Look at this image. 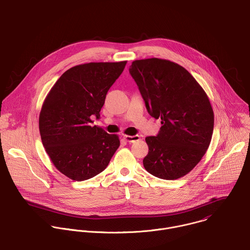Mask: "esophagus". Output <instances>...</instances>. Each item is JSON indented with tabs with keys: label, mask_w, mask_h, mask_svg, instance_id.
<instances>
[{
	"label": "esophagus",
	"mask_w": 250,
	"mask_h": 250,
	"mask_svg": "<svg viewBox=\"0 0 250 250\" xmlns=\"http://www.w3.org/2000/svg\"><path fill=\"white\" fill-rule=\"evenodd\" d=\"M123 138L126 142H128V143H133V142H136V141L140 140V136L139 135H133V136H131V135H124Z\"/></svg>",
	"instance_id": "1"
}]
</instances>
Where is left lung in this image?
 <instances>
[{
  "label": "left lung",
  "instance_id": "obj_1",
  "mask_svg": "<svg viewBox=\"0 0 250 250\" xmlns=\"http://www.w3.org/2000/svg\"><path fill=\"white\" fill-rule=\"evenodd\" d=\"M129 73L148 113L163 125L157 136L145 138V169L166 180L183 177L201 162L211 141L214 114L208 96L184 67L167 59L135 60Z\"/></svg>",
  "mask_w": 250,
  "mask_h": 250
}]
</instances>
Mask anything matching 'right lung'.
I'll use <instances>...</instances> for the list:
<instances>
[{
    "label": "right lung",
    "instance_id": "right-lung-1",
    "mask_svg": "<svg viewBox=\"0 0 250 250\" xmlns=\"http://www.w3.org/2000/svg\"><path fill=\"white\" fill-rule=\"evenodd\" d=\"M126 61L90 62L74 66L47 93L39 117L42 145L54 167L75 181L102 172L120 146L117 134L91 126L99 119L106 94Z\"/></svg>",
    "mask_w": 250,
    "mask_h": 250
}]
</instances>
